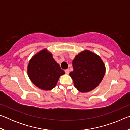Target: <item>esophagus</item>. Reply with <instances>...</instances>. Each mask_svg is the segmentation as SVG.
<instances>
[{
    "instance_id": "obj_1",
    "label": "esophagus",
    "mask_w": 130,
    "mask_h": 130,
    "mask_svg": "<svg viewBox=\"0 0 130 130\" xmlns=\"http://www.w3.org/2000/svg\"><path fill=\"white\" fill-rule=\"evenodd\" d=\"M65 73L67 74H68L69 73V69H66L65 70Z\"/></svg>"
}]
</instances>
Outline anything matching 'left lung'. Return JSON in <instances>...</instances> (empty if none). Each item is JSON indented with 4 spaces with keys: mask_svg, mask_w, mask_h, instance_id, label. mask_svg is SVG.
<instances>
[{
    "mask_svg": "<svg viewBox=\"0 0 130 130\" xmlns=\"http://www.w3.org/2000/svg\"><path fill=\"white\" fill-rule=\"evenodd\" d=\"M73 71L69 75L78 91H92L102 82L105 73V65L99 56L88 50L76 55L72 61Z\"/></svg>",
    "mask_w": 130,
    "mask_h": 130,
    "instance_id": "8db88e82",
    "label": "left lung"
}]
</instances>
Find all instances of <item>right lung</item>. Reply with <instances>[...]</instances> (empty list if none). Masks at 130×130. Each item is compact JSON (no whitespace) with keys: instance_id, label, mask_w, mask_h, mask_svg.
Here are the masks:
<instances>
[{"instance_id":"1","label":"right lung","mask_w":130,"mask_h":130,"mask_svg":"<svg viewBox=\"0 0 130 130\" xmlns=\"http://www.w3.org/2000/svg\"><path fill=\"white\" fill-rule=\"evenodd\" d=\"M27 72L31 81L44 91L53 89L60 76L65 73L47 49L40 50L31 57Z\"/></svg>"}]
</instances>
